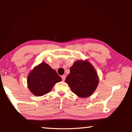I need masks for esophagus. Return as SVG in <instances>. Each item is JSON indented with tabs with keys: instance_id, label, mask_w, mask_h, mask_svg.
I'll use <instances>...</instances> for the list:
<instances>
[{
	"instance_id": "1",
	"label": "esophagus",
	"mask_w": 132,
	"mask_h": 132,
	"mask_svg": "<svg viewBox=\"0 0 132 132\" xmlns=\"http://www.w3.org/2000/svg\"><path fill=\"white\" fill-rule=\"evenodd\" d=\"M61 77H62V81H64V80H65V79H66V75H62V76H61Z\"/></svg>"
}]
</instances>
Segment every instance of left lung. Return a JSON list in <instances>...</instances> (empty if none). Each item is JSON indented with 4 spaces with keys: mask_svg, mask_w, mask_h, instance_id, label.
<instances>
[{
    "mask_svg": "<svg viewBox=\"0 0 132 132\" xmlns=\"http://www.w3.org/2000/svg\"><path fill=\"white\" fill-rule=\"evenodd\" d=\"M65 82L81 98L90 97L97 88L99 79L95 69L88 61H77L70 69Z\"/></svg>",
    "mask_w": 132,
    "mask_h": 132,
    "instance_id": "obj_1",
    "label": "left lung"
}]
</instances>
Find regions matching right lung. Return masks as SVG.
<instances>
[{"mask_svg":"<svg viewBox=\"0 0 132 132\" xmlns=\"http://www.w3.org/2000/svg\"><path fill=\"white\" fill-rule=\"evenodd\" d=\"M61 80V77L56 71L43 62L35 66L29 73L28 87L33 94L39 97L48 93L53 86Z\"/></svg>","mask_w":132,"mask_h":132,"instance_id":"right-lung-1","label":"right lung"}]
</instances>
